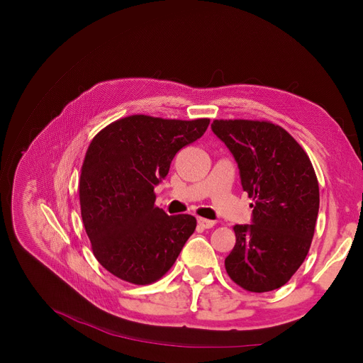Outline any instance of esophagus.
<instances>
[{"mask_svg": "<svg viewBox=\"0 0 363 363\" xmlns=\"http://www.w3.org/2000/svg\"><path fill=\"white\" fill-rule=\"evenodd\" d=\"M197 222H199V225L201 226V228H206V230H208V228H213L215 226V220H211V219H204V218H199L197 219Z\"/></svg>", "mask_w": 363, "mask_h": 363, "instance_id": "obj_1", "label": "esophagus"}]
</instances>
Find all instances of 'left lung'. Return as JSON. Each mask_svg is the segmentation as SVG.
<instances>
[{
	"mask_svg": "<svg viewBox=\"0 0 363 363\" xmlns=\"http://www.w3.org/2000/svg\"><path fill=\"white\" fill-rule=\"evenodd\" d=\"M212 130L235 157L253 200V223L235 225L225 269L241 289L272 291L306 259L319 212V185L306 151L268 121H213Z\"/></svg>",
	"mask_w": 363,
	"mask_h": 363,
	"instance_id": "left-lung-1",
	"label": "left lung"
}]
</instances>
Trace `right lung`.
<instances>
[{
  "label": "right lung",
  "instance_id": "1",
  "mask_svg": "<svg viewBox=\"0 0 363 363\" xmlns=\"http://www.w3.org/2000/svg\"><path fill=\"white\" fill-rule=\"evenodd\" d=\"M208 123L132 114L92 138L81 169V215L95 259L114 277L156 282L194 233V216H169L155 204V186Z\"/></svg>",
  "mask_w": 363,
  "mask_h": 363
}]
</instances>
